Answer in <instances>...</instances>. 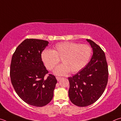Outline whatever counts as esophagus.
Instances as JSON below:
<instances>
[{"instance_id":"esophagus-1","label":"esophagus","mask_w":121,"mask_h":121,"mask_svg":"<svg viewBox=\"0 0 121 121\" xmlns=\"http://www.w3.org/2000/svg\"><path fill=\"white\" fill-rule=\"evenodd\" d=\"M61 78L60 77H58V76H56V80H58V81L60 80V79Z\"/></svg>"}]
</instances>
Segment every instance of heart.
<instances>
[{
    "instance_id": "obj_1",
    "label": "heart",
    "mask_w": 121,
    "mask_h": 121,
    "mask_svg": "<svg viewBox=\"0 0 121 121\" xmlns=\"http://www.w3.org/2000/svg\"><path fill=\"white\" fill-rule=\"evenodd\" d=\"M92 53V48L88 45L66 41L56 44L52 50H43L41 57L49 70H53L61 59L63 63L55 69L54 73L64 75L69 71L75 73L82 70L88 63Z\"/></svg>"
}]
</instances>
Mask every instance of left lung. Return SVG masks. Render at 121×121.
<instances>
[{"instance_id":"obj_1","label":"left lung","mask_w":121,"mask_h":121,"mask_svg":"<svg viewBox=\"0 0 121 121\" xmlns=\"http://www.w3.org/2000/svg\"><path fill=\"white\" fill-rule=\"evenodd\" d=\"M93 55L86 66L68 78L69 96L76 106L85 107L96 102L104 93L108 82V70L104 52L89 39Z\"/></svg>"}]
</instances>
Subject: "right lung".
Instances as JSON below:
<instances>
[{
  "label": "right lung",
  "mask_w": 121,
  "mask_h": 121,
  "mask_svg": "<svg viewBox=\"0 0 121 121\" xmlns=\"http://www.w3.org/2000/svg\"><path fill=\"white\" fill-rule=\"evenodd\" d=\"M48 42L27 39L13 55L10 68L11 82L15 91L27 104L42 107L51 102L57 82L56 77L48 74L41 60V53Z\"/></svg>",
  "instance_id": "add662e5"
}]
</instances>
